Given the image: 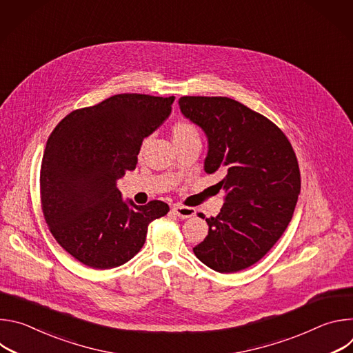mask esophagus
<instances>
[{
    "label": "esophagus",
    "instance_id": "esophagus-1",
    "mask_svg": "<svg viewBox=\"0 0 353 353\" xmlns=\"http://www.w3.org/2000/svg\"><path fill=\"white\" fill-rule=\"evenodd\" d=\"M172 211L176 216H179L180 219H187V218H191L195 215V210L194 208H190V207H184V205H180V204H176L172 207Z\"/></svg>",
    "mask_w": 353,
    "mask_h": 353
}]
</instances>
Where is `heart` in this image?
Instances as JSON below:
<instances>
[{"mask_svg": "<svg viewBox=\"0 0 353 353\" xmlns=\"http://www.w3.org/2000/svg\"><path fill=\"white\" fill-rule=\"evenodd\" d=\"M172 137L173 141H179V139H185V138H192V137H198V132L195 130V127L188 123V121H179L172 127ZM146 143V141L143 142V145Z\"/></svg>", "mask_w": 353, "mask_h": 353, "instance_id": "obj_1", "label": "heart"}]
</instances>
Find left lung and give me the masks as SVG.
Segmentation results:
<instances>
[{"mask_svg":"<svg viewBox=\"0 0 353 353\" xmlns=\"http://www.w3.org/2000/svg\"><path fill=\"white\" fill-rule=\"evenodd\" d=\"M183 116L208 138L204 170L222 173L225 204L205 218L208 236L194 254L216 272L260 261L288 228L300 194V172L286 135L267 117L230 97L183 96Z\"/></svg>","mask_w":353,"mask_h":353,"instance_id":"8db88e82","label":"left lung"}]
</instances>
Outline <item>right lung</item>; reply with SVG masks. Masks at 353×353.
<instances>
[{"label": "right lung", "mask_w": 353, "mask_h": 353, "mask_svg": "<svg viewBox=\"0 0 353 353\" xmlns=\"http://www.w3.org/2000/svg\"><path fill=\"white\" fill-rule=\"evenodd\" d=\"M174 96L114 94L74 110L48 137L40 168L41 210L57 243L82 264L110 270L142 248L169 205L124 201L117 180L134 170L143 138L172 112Z\"/></svg>", "instance_id": "right-lung-1"}]
</instances>
